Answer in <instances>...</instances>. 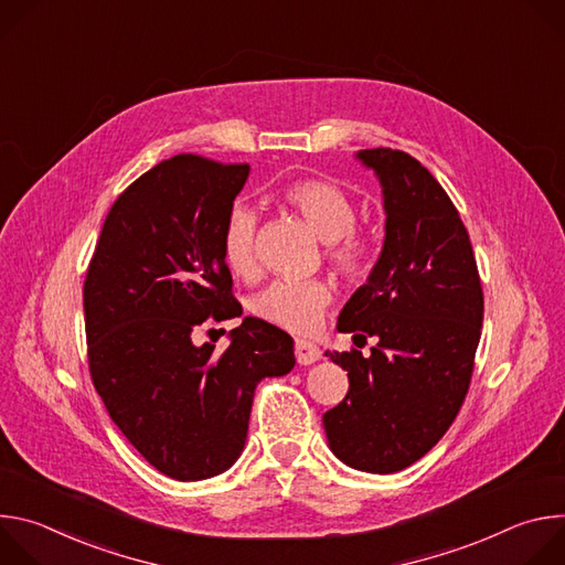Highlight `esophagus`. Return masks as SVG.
<instances>
[{"label":"esophagus","mask_w":565,"mask_h":565,"mask_svg":"<svg viewBox=\"0 0 565 565\" xmlns=\"http://www.w3.org/2000/svg\"><path fill=\"white\" fill-rule=\"evenodd\" d=\"M295 358L301 366H308V364H315L319 358H321V351L317 344L312 342H306V340H297L295 342Z\"/></svg>","instance_id":"obj_1"}]
</instances>
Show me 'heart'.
Masks as SVG:
<instances>
[{"mask_svg":"<svg viewBox=\"0 0 565 565\" xmlns=\"http://www.w3.org/2000/svg\"><path fill=\"white\" fill-rule=\"evenodd\" d=\"M281 201L327 241V257L344 279L360 281L371 273V238L353 225L355 203L342 185L329 179H299L281 190ZM257 223L255 207L236 201L221 225L223 262L241 279L257 275ZM331 299V288L319 279L275 281L255 297L253 312L277 329L308 335L319 327Z\"/></svg>","mask_w":565,"mask_h":565,"instance_id":"b5f03b06","label":"heart"}]
</instances>
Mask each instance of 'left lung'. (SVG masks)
<instances>
[{
  "label": "left lung",
  "instance_id": "left-lung-1",
  "mask_svg": "<svg viewBox=\"0 0 565 565\" xmlns=\"http://www.w3.org/2000/svg\"><path fill=\"white\" fill-rule=\"evenodd\" d=\"M384 194V246L338 331L375 338L371 355H327L349 371V393L324 414L331 451L347 465L393 473L423 458L456 420L482 327V288L467 227L443 185L414 156L358 151ZM364 347V344H362ZM360 347V349H362Z\"/></svg>",
  "mask_w": 565,
  "mask_h": 565
}]
</instances>
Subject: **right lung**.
<instances>
[{
    "label": "right lung",
    "instance_id": "right-lung-1",
    "mask_svg": "<svg viewBox=\"0 0 565 565\" xmlns=\"http://www.w3.org/2000/svg\"><path fill=\"white\" fill-rule=\"evenodd\" d=\"M248 174L196 153L158 163L111 205L85 279L94 386L140 456L177 480L225 471L244 451L257 384L295 366L292 338L257 317L223 353L192 342L205 321L244 315L218 234Z\"/></svg>",
    "mask_w": 565,
    "mask_h": 565
}]
</instances>
